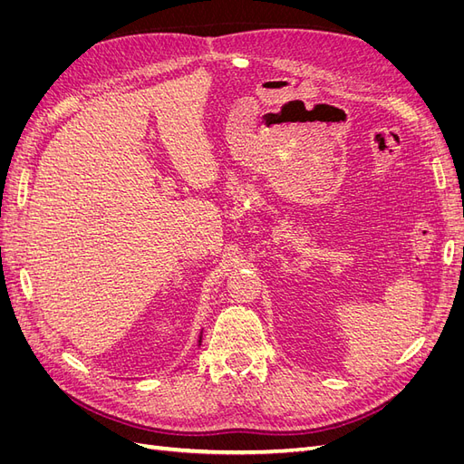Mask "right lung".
Segmentation results:
<instances>
[{"mask_svg": "<svg viewBox=\"0 0 464 464\" xmlns=\"http://www.w3.org/2000/svg\"><path fill=\"white\" fill-rule=\"evenodd\" d=\"M199 344H201V334H199Z\"/></svg>", "mask_w": 464, "mask_h": 464, "instance_id": "add662e5", "label": "right lung"}]
</instances>
